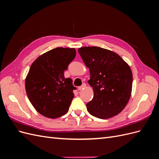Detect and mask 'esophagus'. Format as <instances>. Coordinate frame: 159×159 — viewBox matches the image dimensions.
I'll return each instance as SVG.
<instances>
[{
    "instance_id": "34e87169",
    "label": "esophagus",
    "mask_w": 159,
    "mask_h": 159,
    "mask_svg": "<svg viewBox=\"0 0 159 159\" xmlns=\"http://www.w3.org/2000/svg\"><path fill=\"white\" fill-rule=\"evenodd\" d=\"M85 86H86V84H83L81 86H80V87H78V90L83 89L85 87Z\"/></svg>"
}]
</instances>
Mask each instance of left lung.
<instances>
[{
	"label": "left lung",
	"mask_w": 159,
	"mask_h": 159,
	"mask_svg": "<svg viewBox=\"0 0 159 159\" xmlns=\"http://www.w3.org/2000/svg\"><path fill=\"white\" fill-rule=\"evenodd\" d=\"M78 52L89 69V84L93 98L86 104L89 113L102 119L119 114L131 97L133 74L117 54L97 46L82 47Z\"/></svg>",
	"instance_id": "1"
}]
</instances>
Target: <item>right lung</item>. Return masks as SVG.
Instances as JSON below:
<instances>
[{
    "instance_id": "right-lung-1",
    "label": "right lung",
    "mask_w": 159,
    "mask_h": 159,
    "mask_svg": "<svg viewBox=\"0 0 159 159\" xmlns=\"http://www.w3.org/2000/svg\"><path fill=\"white\" fill-rule=\"evenodd\" d=\"M75 54L74 48H56L31 65L25 81L26 93L34 107L46 117L57 118L68 111L76 88L64 73Z\"/></svg>"
}]
</instances>
